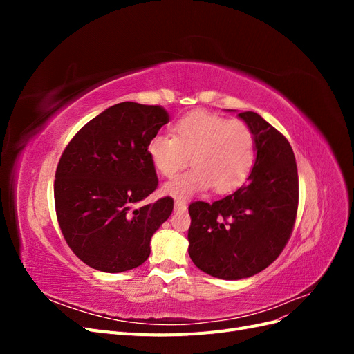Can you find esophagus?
<instances>
[{
	"label": "esophagus",
	"instance_id": "esophagus-1",
	"mask_svg": "<svg viewBox=\"0 0 354 354\" xmlns=\"http://www.w3.org/2000/svg\"><path fill=\"white\" fill-rule=\"evenodd\" d=\"M186 208H187V205H186L185 202L176 201V203H174V211L176 212H183V211H186Z\"/></svg>",
	"mask_w": 354,
	"mask_h": 354
}]
</instances>
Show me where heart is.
<instances>
[{
	"label": "heart",
	"mask_w": 354,
	"mask_h": 354,
	"mask_svg": "<svg viewBox=\"0 0 354 354\" xmlns=\"http://www.w3.org/2000/svg\"><path fill=\"white\" fill-rule=\"evenodd\" d=\"M147 153L158 173L168 178L183 169L190 156L194 168L164 186V194L183 201L211 186L217 194L239 189L255 162V138L239 120L192 112L173 125V136H153Z\"/></svg>",
	"instance_id": "b5f03b06"
}]
</instances>
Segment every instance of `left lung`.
I'll return each mask as SVG.
<instances>
[{"mask_svg":"<svg viewBox=\"0 0 354 354\" xmlns=\"http://www.w3.org/2000/svg\"><path fill=\"white\" fill-rule=\"evenodd\" d=\"M255 138L248 183L212 203L189 205V255L198 269L238 281L264 270L283 251L298 208V173L283 134L255 112L238 115Z\"/></svg>","mask_w":354,"mask_h":354,"instance_id":"left-lung-1","label":"left lung"}]
</instances>
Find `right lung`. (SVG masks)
I'll return each instance as SVG.
<instances>
[{"label":"right lung","mask_w":354,"mask_h":354,"mask_svg":"<svg viewBox=\"0 0 354 354\" xmlns=\"http://www.w3.org/2000/svg\"><path fill=\"white\" fill-rule=\"evenodd\" d=\"M169 121L160 106L122 102L73 136L56 169L60 230L81 261L104 273L143 264L151 238L174 208L173 198L134 205L158 187L149 140Z\"/></svg>","instance_id":"obj_1"}]
</instances>
